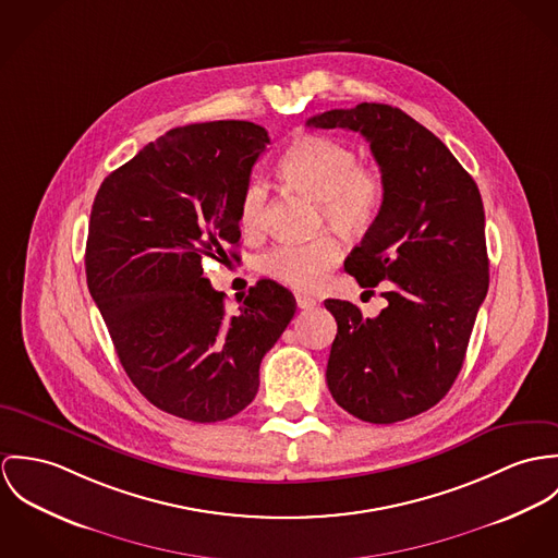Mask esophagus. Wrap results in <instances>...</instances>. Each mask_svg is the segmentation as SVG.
I'll return each instance as SVG.
<instances>
[{"label": "esophagus", "mask_w": 558, "mask_h": 558, "mask_svg": "<svg viewBox=\"0 0 558 558\" xmlns=\"http://www.w3.org/2000/svg\"><path fill=\"white\" fill-rule=\"evenodd\" d=\"M295 300H298V306L302 310H310L316 306V300H312L310 295H304V293H298Z\"/></svg>", "instance_id": "1"}]
</instances>
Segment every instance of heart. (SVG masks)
Here are the masks:
<instances>
[{
    "mask_svg": "<svg viewBox=\"0 0 558 558\" xmlns=\"http://www.w3.org/2000/svg\"><path fill=\"white\" fill-rule=\"evenodd\" d=\"M278 171L295 190L318 203L320 220L347 238H362L378 222L387 203V182L378 169L362 167L357 151L331 136L302 134L280 156ZM267 186L250 178L240 196V225L258 233L265 218ZM342 246L320 233L310 242H280L256 258L258 274L312 291L340 260Z\"/></svg>",
    "mask_w": 558,
    "mask_h": 558,
    "instance_id": "obj_1",
    "label": "heart"
}]
</instances>
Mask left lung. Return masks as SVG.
<instances>
[{"label": "left lung", "mask_w": 558, "mask_h": 558, "mask_svg": "<svg viewBox=\"0 0 558 558\" xmlns=\"http://www.w3.org/2000/svg\"><path fill=\"white\" fill-rule=\"evenodd\" d=\"M306 125L360 132L387 182L378 222L344 260L360 287L383 282L387 308L366 318L351 302L325 300L338 323L327 387L362 422L415 417L453 385L488 293L480 187L438 136L396 107L362 102Z\"/></svg>", "instance_id": "left-lung-1"}]
</instances>
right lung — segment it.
Listing matches in <instances>:
<instances>
[{"label": "right lung", "instance_id": "1", "mask_svg": "<svg viewBox=\"0 0 558 558\" xmlns=\"http://www.w3.org/2000/svg\"><path fill=\"white\" fill-rule=\"evenodd\" d=\"M267 143L252 122L173 128L113 171L92 205L85 274L116 353L154 407L187 422L248 407L260 360L298 308L289 289L258 280L229 314L203 276L205 256L240 244V196Z\"/></svg>", "mask_w": 558, "mask_h": 558}]
</instances>
